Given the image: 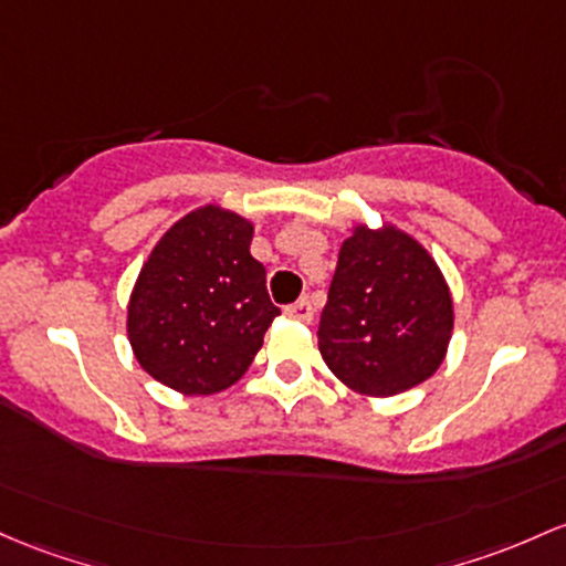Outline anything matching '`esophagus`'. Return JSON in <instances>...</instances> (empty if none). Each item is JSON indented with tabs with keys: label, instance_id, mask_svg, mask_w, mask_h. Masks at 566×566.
I'll return each instance as SVG.
<instances>
[{
	"label": "esophagus",
	"instance_id": "esophagus-1",
	"mask_svg": "<svg viewBox=\"0 0 566 566\" xmlns=\"http://www.w3.org/2000/svg\"><path fill=\"white\" fill-rule=\"evenodd\" d=\"M284 314H287L290 319H297V322H312L314 319V306L306 301V297H301V301L293 303V306L284 308Z\"/></svg>",
	"mask_w": 566,
	"mask_h": 566
}]
</instances>
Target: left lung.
Instances as JSON below:
<instances>
[{"label":"left lung","mask_w":566,"mask_h":566,"mask_svg":"<svg viewBox=\"0 0 566 566\" xmlns=\"http://www.w3.org/2000/svg\"><path fill=\"white\" fill-rule=\"evenodd\" d=\"M454 333V297L421 241L392 222H354L319 319V354L352 392L392 397L434 376Z\"/></svg>","instance_id":"left-lung-1"}]
</instances>
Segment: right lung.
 <instances>
[{"label": "right lung", "instance_id": "obj_1", "mask_svg": "<svg viewBox=\"0 0 566 566\" xmlns=\"http://www.w3.org/2000/svg\"><path fill=\"white\" fill-rule=\"evenodd\" d=\"M254 222L220 203L192 209L158 239L136 276L126 333L136 363L179 395L233 387L279 316L252 258Z\"/></svg>", "mask_w": 566, "mask_h": 566}]
</instances>
